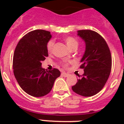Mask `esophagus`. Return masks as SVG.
<instances>
[{"label": "esophagus", "mask_w": 124, "mask_h": 124, "mask_svg": "<svg viewBox=\"0 0 124 124\" xmlns=\"http://www.w3.org/2000/svg\"><path fill=\"white\" fill-rule=\"evenodd\" d=\"M61 74H62L63 76H64V77H67V76H69V74H68V73H66V72H62Z\"/></svg>", "instance_id": "obj_1"}]
</instances>
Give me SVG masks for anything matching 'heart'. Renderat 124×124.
<instances>
[{"label":"heart","instance_id":"1","mask_svg":"<svg viewBox=\"0 0 124 124\" xmlns=\"http://www.w3.org/2000/svg\"><path fill=\"white\" fill-rule=\"evenodd\" d=\"M65 42L66 43L67 46L68 48L70 49H72L73 48H77L78 46V42L76 38H73V37H67L65 38ZM54 42L52 40H50L48 42L47 45H46V48L47 50L49 53H51L53 50V47H54ZM68 63H65L64 66H67Z\"/></svg>","mask_w":124,"mask_h":124}]
</instances>
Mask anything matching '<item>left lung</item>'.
<instances>
[{
  "label": "left lung",
  "mask_w": 124,
  "mask_h": 124,
  "mask_svg": "<svg viewBox=\"0 0 124 124\" xmlns=\"http://www.w3.org/2000/svg\"><path fill=\"white\" fill-rule=\"evenodd\" d=\"M78 35L85 41L86 50L80 62L84 73L78 76L72 87L75 93L85 97L98 93L106 83L112 69V56L104 38L91 30H80Z\"/></svg>",
  "instance_id": "obj_1"
}]
</instances>
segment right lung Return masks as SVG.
<instances>
[{
    "mask_svg": "<svg viewBox=\"0 0 124 124\" xmlns=\"http://www.w3.org/2000/svg\"><path fill=\"white\" fill-rule=\"evenodd\" d=\"M51 37L49 31H31L20 39L15 48L12 63L15 78L20 88L34 97L48 94L60 76L56 68L46 71L41 66L48 56L46 45Z\"/></svg>",
    "mask_w": 124,
    "mask_h": 124,
    "instance_id": "add662e5",
    "label": "right lung"
}]
</instances>
